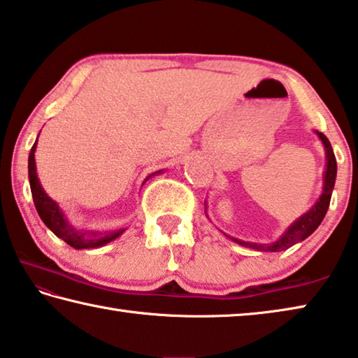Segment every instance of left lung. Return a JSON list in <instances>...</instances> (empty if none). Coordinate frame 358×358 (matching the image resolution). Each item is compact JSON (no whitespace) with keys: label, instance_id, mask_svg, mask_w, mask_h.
<instances>
[{"label":"left lung","instance_id":"1","mask_svg":"<svg viewBox=\"0 0 358 358\" xmlns=\"http://www.w3.org/2000/svg\"><path fill=\"white\" fill-rule=\"evenodd\" d=\"M320 138V142L324 145L325 150V172H324V187H322V194H320L317 202L313 205V207L306 211L305 215H301L300 217L290 224V226L284 230V234L276 241H271V243H256V241H245L235 237H230V235L224 234L227 238H230L235 243H238L240 246L245 248H251V250L256 251H265V252H275V251H284L287 248L294 246L299 241H303L305 238L310 237V235L316 230L320 222L324 221V217L327 215V210H329L330 205V199H331V192L333 187H335V180H336V157L335 153H333V148L329 142V138L325 137V134L319 131H314ZM207 205V203H205Z\"/></svg>","mask_w":358,"mask_h":358}]
</instances>
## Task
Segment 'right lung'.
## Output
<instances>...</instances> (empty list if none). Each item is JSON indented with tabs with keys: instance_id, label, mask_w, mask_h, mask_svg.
Wrapping results in <instances>:
<instances>
[{
	"instance_id": "1",
	"label": "right lung",
	"mask_w": 358,
	"mask_h": 358,
	"mask_svg": "<svg viewBox=\"0 0 358 358\" xmlns=\"http://www.w3.org/2000/svg\"><path fill=\"white\" fill-rule=\"evenodd\" d=\"M39 137V136H38ZM38 147V138L33 145L31 151H29L28 157V178H29V187H31L34 207L38 210V215L41 216L42 222L57 235L58 238L64 240L69 246L76 248V250H88V248H101L107 243H110L112 240L118 238L126 229L115 230V232H98V230H83L76 226H72L68 217L63 213V210L59 208V205L53 201L52 197L47 196V192L42 187L41 181L38 178V172H36V159H34V151ZM162 171H157L151 173L148 178L153 177L156 173H161ZM145 180V181H147Z\"/></svg>"
}]
</instances>
